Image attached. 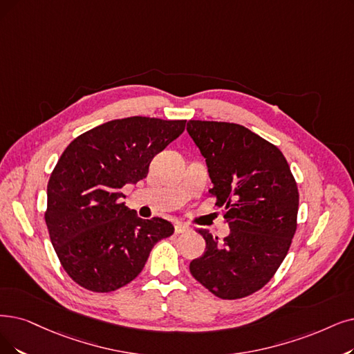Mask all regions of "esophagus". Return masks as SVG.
Masks as SVG:
<instances>
[{
	"label": "esophagus",
	"mask_w": 354,
	"mask_h": 354,
	"mask_svg": "<svg viewBox=\"0 0 354 354\" xmlns=\"http://www.w3.org/2000/svg\"><path fill=\"white\" fill-rule=\"evenodd\" d=\"M192 228L189 225H186V223H181V222H177L176 223V226H174V231H176V234H185V232H189Z\"/></svg>",
	"instance_id": "obj_1"
}]
</instances>
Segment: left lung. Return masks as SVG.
I'll return each mask as SVG.
<instances>
[{
	"label": "left lung",
	"instance_id": "1",
	"mask_svg": "<svg viewBox=\"0 0 354 354\" xmlns=\"http://www.w3.org/2000/svg\"><path fill=\"white\" fill-rule=\"evenodd\" d=\"M187 132L206 158L209 193L231 228L222 241L197 230L206 250L190 273L221 299L245 298L286 257L298 226V186L281 151L241 124L189 120Z\"/></svg>",
	"mask_w": 354,
	"mask_h": 354
}]
</instances>
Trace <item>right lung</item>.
<instances>
[{
  "mask_svg": "<svg viewBox=\"0 0 354 354\" xmlns=\"http://www.w3.org/2000/svg\"><path fill=\"white\" fill-rule=\"evenodd\" d=\"M185 129L186 120L132 116L84 132L65 148L48 183L45 222L77 285L97 293L123 288L142 272L152 247L173 235L171 222L140 219L119 199Z\"/></svg>",
  "mask_w": 354,
  "mask_h": 354,
  "instance_id": "right-lung-1",
  "label": "right lung"
}]
</instances>
